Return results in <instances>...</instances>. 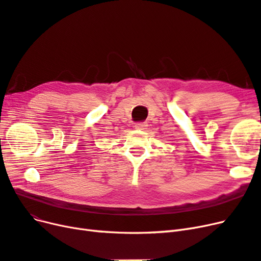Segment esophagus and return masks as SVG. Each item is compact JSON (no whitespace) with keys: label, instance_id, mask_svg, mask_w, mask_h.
I'll return each instance as SVG.
<instances>
[{"label":"esophagus","instance_id":"34e87169","mask_svg":"<svg viewBox=\"0 0 261 261\" xmlns=\"http://www.w3.org/2000/svg\"><path fill=\"white\" fill-rule=\"evenodd\" d=\"M145 127H146V124L144 122H138L134 124V128L136 129H145Z\"/></svg>","mask_w":261,"mask_h":261}]
</instances>
